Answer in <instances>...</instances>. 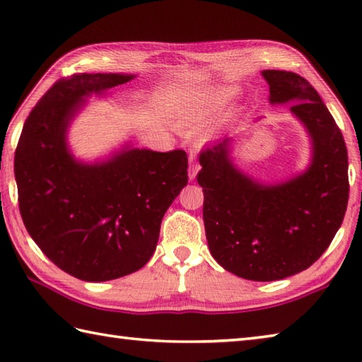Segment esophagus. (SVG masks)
<instances>
[{"mask_svg":"<svg viewBox=\"0 0 362 362\" xmlns=\"http://www.w3.org/2000/svg\"><path fill=\"white\" fill-rule=\"evenodd\" d=\"M199 169H201V166H199V163L196 161V152L194 151H189V168H188L189 180H194L196 179Z\"/></svg>","mask_w":362,"mask_h":362,"instance_id":"34e87169","label":"esophagus"}]
</instances>
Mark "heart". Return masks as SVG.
Here are the masks:
<instances>
[{
	"label": "heart",
	"instance_id": "1",
	"mask_svg": "<svg viewBox=\"0 0 362 362\" xmlns=\"http://www.w3.org/2000/svg\"><path fill=\"white\" fill-rule=\"evenodd\" d=\"M227 93L209 90L196 93L182 101L174 110V122L179 127H196L224 104Z\"/></svg>",
	"mask_w": 362,
	"mask_h": 362
}]
</instances>
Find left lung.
I'll use <instances>...</instances> for the list:
<instances>
[{
	"label": "left lung",
	"mask_w": 362,
	"mask_h": 362,
	"mask_svg": "<svg viewBox=\"0 0 362 362\" xmlns=\"http://www.w3.org/2000/svg\"><path fill=\"white\" fill-rule=\"evenodd\" d=\"M261 74L269 103H294L289 110L311 138L310 166L266 185L233 165L232 138H224L201 152L197 182L213 258L241 279L274 281L308 269L333 241L347 210L349 156L339 127L308 81L291 71Z\"/></svg>",
	"instance_id": "1"
}]
</instances>
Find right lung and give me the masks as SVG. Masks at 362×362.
<instances>
[{
    "mask_svg": "<svg viewBox=\"0 0 362 362\" xmlns=\"http://www.w3.org/2000/svg\"><path fill=\"white\" fill-rule=\"evenodd\" d=\"M134 74H73L29 113L15 151L18 205L30 238L54 264L83 281L141 269L157 247L169 205L188 183L185 151L124 148L96 163L76 160L66 130L91 95Z\"/></svg>",
    "mask_w": 362,
    "mask_h": 362,
    "instance_id": "add662e5",
    "label": "right lung"
}]
</instances>
